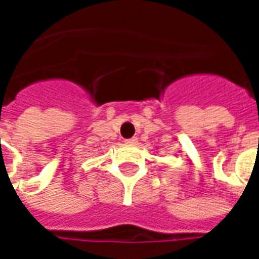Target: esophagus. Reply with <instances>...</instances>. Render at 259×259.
<instances>
[{
    "mask_svg": "<svg viewBox=\"0 0 259 259\" xmlns=\"http://www.w3.org/2000/svg\"><path fill=\"white\" fill-rule=\"evenodd\" d=\"M124 143L127 144V146H136L139 140H137V137H133V139H129V140H124Z\"/></svg>",
    "mask_w": 259,
    "mask_h": 259,
    "instance_id": "obj_1",
    "label": "esophagus"
}]
</instances>
